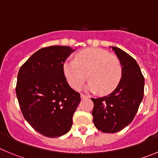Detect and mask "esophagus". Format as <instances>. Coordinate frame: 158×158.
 Listing matches in <instances>:
<instances>
[{
    "label": "esophagus",
    "instance_id": "34e87169",
    "mask_svg": "<svg viewBox=\"0 0 158 158\" xmlns=\"http://www.w3.org/2000/svg\"><path fill=\"white\" fill-rule=\"evenodd\" d=\"M80 97H81V98H82V99H86V98H88V97H89L88 96L84 95V94H81Z\"/></svg>",
    "mask_w": 158,
    "mask_h": 158
}]
</instances>
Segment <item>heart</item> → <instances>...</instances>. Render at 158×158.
Returning a JSON list of instances; mask_svg holds the SVG:
<instances>
[{
	"label": "heart",
	"mask_w": 158,
	"mask_h": 158,
	"mask_svg": "<svg viewBox=\"0 0 158 158\" xmlns=\"http://www.w3.org/2000/svg\"><path fill=\"white\" fill-rule=\"evenodd\" d=\"M63 70L72 88L80 89L89 76L90 81L86 89L91 92L99 90L101 94L114 91L122 76V68L118 57L98 48L79 51L76 55V61L64 63Z\"/></svg>",
	"instance_id": "1"
}]
</instances>
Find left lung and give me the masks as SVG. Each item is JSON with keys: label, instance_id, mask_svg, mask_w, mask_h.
I'll list each match as a JSON object with an SVG mask.
<instances>
[{"label": "left lung", "instance_id": "obj_1", "mask_svg": "<svg viewBox=\"0 0 158 158\" xmlns=\"http://www.w3.org/2000/svg\"><path fill=\"white\" fill-rule=\"evenodd\" d=\"M122 68L120 82L111 94L94 102L93 122L97 129L106 133L122 130L133 120L143 98L144 77L135 59L116 47H110Z\"/></svg>", "mask_w": 158, "mask_h": 158}]
</instances>
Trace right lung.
Masks as SVG:
<instances>
[{
    "instance_id": "obj_1",
    "label": "right lung",
    "mask_w": 158,
    "mask_h": 158,
    "mask_svg": "<svg viewBox=\"0 0 158 158\" xmlns=\"http://www.w3.org/2000/svg\"><path fill=\"white\" fill-rule=\"evenodd\" d=\"M74 51L67 46L41 48L18 73L15 91L22 113L44 136H61L72 128L73 114L81 98L68 83L63 64Z\"/></svg>"
}]
</instances>
